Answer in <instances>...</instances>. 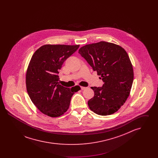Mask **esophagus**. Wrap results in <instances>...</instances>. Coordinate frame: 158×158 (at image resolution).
Returning a JSON list of instances; mask_svg holds the SVG:
<instances>
[{
    "instance_id": "34e87169",
    "label": "esophagus",
    "mask_w": 158,
    "mask_h": 158,
    "mask_svg": "<svg viewBox=\"0 0 158 158\" xmlns=\"http://www.w3.org/2000/svg\"><path fill=\"white\" fill-rule=\"evenodd\" d=\"M87 88L86 87H83V86H81V89L82 90H85Z\"/></svg>"
}]
</instances>
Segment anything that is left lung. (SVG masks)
<instances>
[{"label":"left lung","instance_id":"obj_1","mask_svg":"<svg viewBox=\"0 0 158 158\" xmlns=\"http://www.w3.org/2000/svg\"><path fill=\"white\" fill-rule=\"evenodd\" d=\"M79 53L104 83L102 87H91L94 97L88 102L89 108L100 115L117 112L126 101L133 82L127 53L120 45L105 41L83 46Z\"/></svg>","mask_w":158,"mask_h":158}]
</instances>
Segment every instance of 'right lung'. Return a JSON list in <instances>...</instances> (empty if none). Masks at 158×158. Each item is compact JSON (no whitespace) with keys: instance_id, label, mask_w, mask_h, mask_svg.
Instances as JSON below:
<instances>
[{"instance_id":"right-lung-1","label":"right lung","mask_w":158,"mask_h":158,"mask_svg":"<svg viewBox=\"0 0 158 158\" xmlns=\"http://www.w3.org/2000/svg\"><path fill=\"white\" fill-rule=\"evenodd\" d=\"M79 45L46 44L32 55L26 73V86L33 104L43 114L57 117L68 111L73 95L81 89L59 83V71Z\"/></svg>"}]
</instances>
